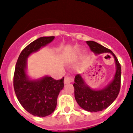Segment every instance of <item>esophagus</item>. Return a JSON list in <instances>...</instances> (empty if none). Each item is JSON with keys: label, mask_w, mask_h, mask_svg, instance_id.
Wrapping results in <instances>:
<instances>
[{"label": "esophagus", "mask_w": 133, "mask_h": 133, "mask_svg": "<svg viewBox=\"0 0 133 133\" xmlns=\"http://www.w3.org/2000/svg\"><path fill=\"white\" fill-rule=\"evenodd\" d=\"M73 81V78L72 76H70L68 75H67V76H65L64 78V83L65 84H68L70 83L71 82Z\"/></svg>", "instance_id": "esophagus-1"}]
</instances>
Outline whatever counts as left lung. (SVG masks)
I'll return each mask as SVG.
<instances>
[{"label": "left lung", "mask_w": 133, "mask_h": 133, "mask_svg": "<svg viewBox=\"0 0 133 133\" xmlns=\"http://www.w3.org/2000/svg\"><path fill=\"white\" fill-rule=\"evenodd\" d=\"M86 43L96 55L110 52L115 59L116 72L113 81L100 90H94L85 83L80 74H76L74 78V97L78 105L89 112L101 111L105 109L116 99L121 86V65L117 57L111 50L94 41H87Z\"/></svg>", "instance_id": "1"}]
</instances>
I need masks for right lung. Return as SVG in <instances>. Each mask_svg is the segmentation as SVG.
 <instances>
[{"instance_id":"right-lung-1","label":"right lung","mask_w":133,"mask_h":133,"mask_svg":"<svg viewBox=\"0 0 133 133\" xmlns=\"http://www.w3.org/2000/svg\"><path fill=\"white\" fill-rule=\"evenodd\" d=\"M54 39V36L42 37L29 44L21 52L14 72V87L18 101L26 111L37 117H46L53 113L57 97L64 87V77L60 80L50 76L39 80L29 79L26 74V60L31 53L50 43Z\"/></svg>"}]
</instances>
